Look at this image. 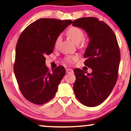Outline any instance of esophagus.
I'll use <instances>...</instances> for the list:
<instances>
[{
	"label": "esophagus",
	"mask_w": 131,
	"mask_h": 131,
	"mask_svg": "<svg viewBox=\"0 0 131 131\" xmlns=\"http://www.w3.org/2000/svg\"><path fill=\"white\" fill-rule=\"evenodd\" d=\"M66 73H73V70L71 69H66Z\"/></svg>",
	"instance_id": "esophagus-1"
}]
</instances>
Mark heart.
I'll list each match as a JSON object with an SVG mask.
<instances>
[{"label":"heart","instance_id":"1","mask_svg":"<svg viewBox=\"0 0 131 131\" xmlns=\"http://www.w3.org/2000/svg\"><path fill=\"white\" fill-rule=\"evenodd\" d=\"M67 35L70 39L73 41L74 43L79 44L85 37V33L81 28L78 27L73 26L70 27L67 31ZM62 40L61 35H60L57 37L55 41V46H57L60 44ZM84 45V42L82 43V46ZM78 57L76 55H68L64 58V62L68 64H71L78 60Z\"/></svg>","mask_w":131,"mask_h":131}]
</instances>
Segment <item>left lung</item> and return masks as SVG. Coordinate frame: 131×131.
<instances>
[{
    "label": "left lung",
    "mask_w": 131,
    "mask_h": 131,
    "mask_svg": "<svg viewBox=\"0 0 131 131\" xmlns=\"http://www.w3.org/2000/svg\"><path fill=\"white\" fill-rule=\"evenodd\" d=\"M72 25L83 28L89 36L84 64L92 70L87 75L79 69L73 70L75 95L82 104L96 106L107 99L117 81L121 60L119 45L112 28L97 18H81Z\"/></svg>",
    "instance_id": "8db88e82"
}]
</instances>
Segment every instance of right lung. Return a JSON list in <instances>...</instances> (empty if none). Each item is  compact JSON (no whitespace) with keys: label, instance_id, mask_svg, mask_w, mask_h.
I'll return each mask as SVG.
<instances>
[{"label":"right lung","instance_id":"obj_1","mask_svg":"<svg viewBox=\"0 0 131 131\" xmlns=\"http://www.w3.org/2000/svg\"><path fill=\"white\" fill-rule=\"evenodd\" d=\"M71 20L41 18L32 23L19 36L14 65L19 89L28 101L41 105L50 101L66 74L58 66L52 71L45 66L52 52L57 37L72 23Z\"/></svg>","mask_w":131,"mask_h":131}]
</instances>
